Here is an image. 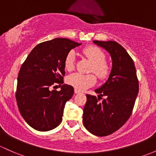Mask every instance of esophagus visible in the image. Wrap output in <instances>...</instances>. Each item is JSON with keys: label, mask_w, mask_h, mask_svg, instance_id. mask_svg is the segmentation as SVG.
I'll return each mask as SVG.
<instances>
[{"label": "esophagus", "mask_w": 156, "mask_h": 156, "mask_svg": "<svg viewBox=\"0 0 156 156\" xmlns=\"http://www.w3.org/2000/svg\"><path fill=\"white\" fill-rule=\"evenodd\" d=\"M74 92H75V94H78V93H81V91H80V90H77V89H75V90H74Z\"/></svg>", "instance_id": "esophagus-1"}]
</instances>
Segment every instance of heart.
I'll return each mask as SVG.
<instances>
[{"mask_svg": "<svg viewBox=\"0 0 156 156\" xmlns=\"http://www.w3.org/2000/svg\"><path fill=\"white\" fill-rule=\"evenodd\" d=\"M83 54L93 63L90 72L94 73L100 80H105L111 74V66L106 61V55L101 48L95 45H89L83 48ZM75 53L70 51L65 57L64 66L66 70L72 71L75 68ZM66 82L78 90H83L94 85L96 78L93 74L74 73L68 76Z\"/></svg>", "mask_w": 156, "mask_h": 156, "instance_id": "1", "label": "heart"}]
</instances>
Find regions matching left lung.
<instances>
[{"label": "left lung", "instance_id": "obj_1", "mask_svg": "<svg viewBox=\"0 0 156 156\" xmlns=\"http://www.w3.org/2000/svg\"><path fill=\"white\" fill-rule=\"evenodd\" d=\"M93 42L109 52L112 69L108 81L95 90L98 98L87 94L83 123L91 134L103 137L117 131L130 117L139 83L133 60L122 45L115 41Z\"/></svg>", "mask_w": 156, "mask_h": 156}]
</instances>
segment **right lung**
<instances>
[{
    "mask_svg": "<svg viewBox=\"0 0 156 156\" xmlns=\"http://www.w3.org/2000/svg\"><path fill=\"white\" fill-rule=\"evenodd\" d=\"M81 44L66 38L41 42L21 66L16 98L21 115L34 129L47 132L60 124L66 102L74 89L63 83L64 60L69 51ZM57 84L60 91L50 90Z\"/></svg>",
    "mask_w": 156,
    "mask_h": 156,
    "instance_id": "add662e5",
    "label": "right lung"
}]
</instances>
